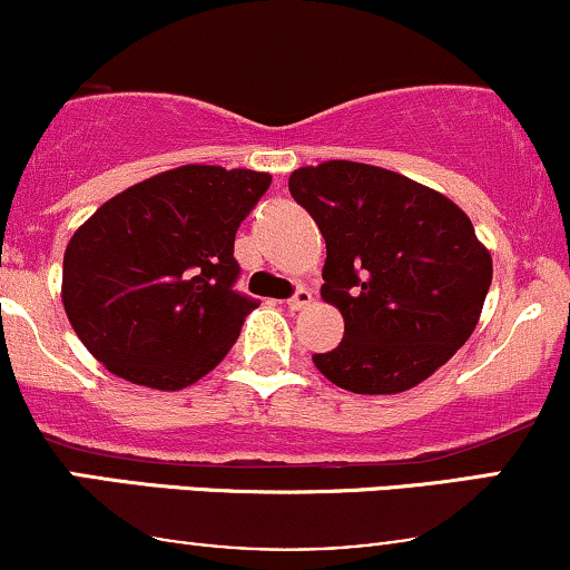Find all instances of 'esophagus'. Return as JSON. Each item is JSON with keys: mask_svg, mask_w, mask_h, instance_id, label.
I'll use <instances>...</instances> for the list:
<instances>
[{"mask_svg": "<svg viewBox=\"0 0 570 570\" xmlns=\"http://www.w3.org/2000/svg\"><path fill=\"white\" fill-rule=\"evenodd\" d=\"M311 303H313V294H311V289H305V286H299V289L294 292L289 299H286L289 311H303V307H307Z\"/></svg>", "mask_w": 570, "mask_h": 570, "instance_id": "1", "label": "esophagus"}]
</instances>
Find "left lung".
Segmentation results:
<instances>
[{
    "label": "left lung",
    "mask_w": 570,
    "mask_h": 570,
    "mask_svg": "<svg viewBox=\"0 0 570 570\" xmlns=\"http://www.w3.org/2000/svg\"><path fill=\"white\" fill-rule=\"evenodd\" d=\"M292 198L326 240L322 297L343 313L337 348L313 353L353 394L426 381L480 322L493 263L472 219L407 176L351 160L297 168Z\"/></svg>",
    "instance_id": "1"
}]
</instances>
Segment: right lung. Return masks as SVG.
Listing matches in <instances>:
<instances>
[{
	"label": "right lung",
	"mask_w": 570,
	"mask_h": 570,
	"mask_svg": "<svg viewBox=\"0 0 570 570\" xmlns=\"http://www.w3.org/2000/svg\"><path fill=\"white\" fill-rule=\"evenodd\" d=\"M271 174L181 166L115 195L71 235L63 307L122 381L179 391L233 348L257 299L235 289V233Z\"/></svg>",
	"instance_id": "add662e5"
}]
</instances>
